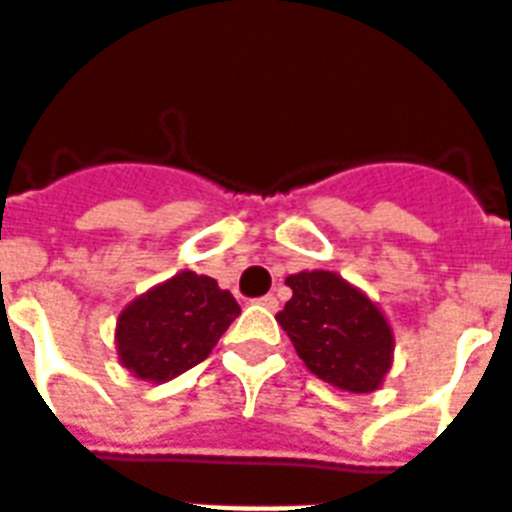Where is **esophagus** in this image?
Returning a JSON list of instances; mask_svg holds the SVG:
<instances>
[{"instance_id":"34e87169","label":"esophagus","mask_w":512,"mask_h":512,"mask_svg":"<svg viewBox=\"0 0 512 512\" xmlns=\"http://www.w3.org/2000/svg\"><path fill=\"white\" fill-rule=\"evenodd\" d=\"M257 304H260V307H266V310H277V307H279V301H277V296H274V293H266V296H260V299H257Z\"/></svg>"}]
</instances>
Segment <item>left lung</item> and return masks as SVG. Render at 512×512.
Returning a JSON list of instances; mask_svg holds the SVG:
<instances>
[{
  "label": "left lung",
  "instance_id": "1",
  "mask_svg": "<svg viewBox=\"0 0 512 512\" xmlns=\"http://www.w3.org/2000/svg\"><path fill=\"white\" fill-rule=\"evenodd\" d=\"M293 299L277 312L296 354L326 384L373 392L392 365V329L362 290L332 271L285 279Z\"/></svg>",
  "mask_w": 512,
  "mask_h": 512
}]
</instances>
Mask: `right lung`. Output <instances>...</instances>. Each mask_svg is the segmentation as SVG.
Segmentation results:
<instances>
[{"mask_svg": "<svg viewBox=\"0 0 512 512\" xmlns=\"http://www.w3.org/2000/svg\"><path fill=\"white\" fill-rule=\"evenodd\" d=\"M238 301L216 279L183 271L131 301L117 318V354L145 381H169L208 359L238 318Z\"/></svg>", "mask_w": 512, "mask_h": 512, "instance_id": "1", "label": "right lung"}]
</instances>
